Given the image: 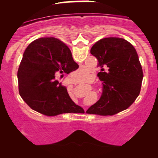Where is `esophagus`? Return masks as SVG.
Listing matches in <instances>:
<instances>
[{"label":"esophagus","mask_w":158,"mask_h":158,"mask_svg":"<svg viewBox=\"0 0 158 158\" xmlns=\"http://www.w3.org/2000/svg\"><path fill=\"white\" fill-rule=\"evenodd\" d=\"M85 17H87V16H85ZM71 83H73V84H74V83H75V82H74L73 81H72V80H71Z\"/></svg>","instance_id":"obj_1"}]
</instances>
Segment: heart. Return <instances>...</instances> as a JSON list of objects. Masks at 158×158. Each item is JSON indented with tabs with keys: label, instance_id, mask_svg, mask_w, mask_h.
Wrapping results in <instances>:
<instances>
[{
	"label": "heart",
	"instance_id": "heart-1",
	"mask_svg": "<svg viewBox=\"0 0 158 158\" xmlns=\"http://www.w3.org/2000/svg\"><path fill=\"white\" fill-rule=\"evenodd\" d=\"M75 77L76 81H79V82L88 81V77H89V70H88L87 69L81 68L80 70L76 72Z\"/></svg>",
	"mask_w": 158,
	"mask_h": 158
}]
</instances>
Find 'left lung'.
Returning <instances> with one entry per match:
<instances>
[{
  "label": "left lung",
  "instance_id": "obj_1",
  "mask_svg": "<svg viewBox=\"0 0 158 158\" xmlns=\"http://www.w3.org/2000/svg\"><path fill=\"white\" fill-rule=\"evenodd\" d=\"M90 53L98 60L103 88L100 99L86 113L111 116L127 109L139 96L143 78L135 48L124 39L109 37L96 42Z\"/></svg>",
  "mask_w": 158,
  "mask_h": 158
}]
</instances>
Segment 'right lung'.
I'll list each match as a JSON object with an SVG mask.
<instances>
[{
    "label": "right lung",
    "instance_id": "1",
    "mask_svg": "<svg viewBox=\"0 0 158 158\" xmlns=\"http://www.w3.org/2000/svg\"><path fill=\"white\" fill-rule=\"evenodd\" d=\"M78 68L70 50L60 40L36 39L25 50L18 70L20 96L32 110L46 116L84 113L56 80Z\"/></svg>",
    "mask_w": 158,
    "mask_h": 158
}]
</instances>
